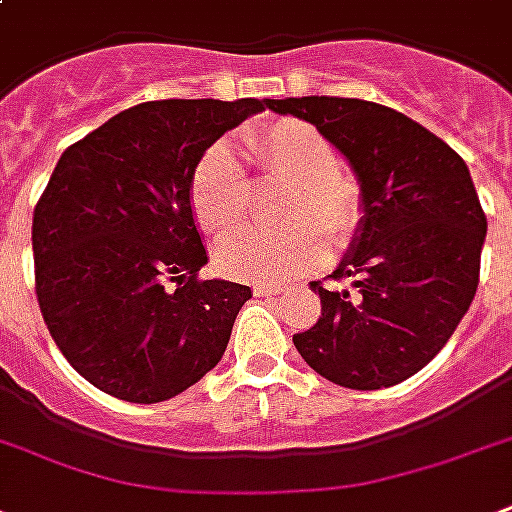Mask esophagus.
<instances>
[{
	"mask_svg": "<svg viewBox=\"0 0 512 512\" xmlns=\"http://www.w3.org/2000/svg\"><path fill=\"white\" fill-rule=\"evenodd\" d=\"M255 292L257 295H281L284 292V284H255Z\"/></svg>",
	"mask_w": 512,
	"mask_h": 512,
	"instance_id": "esophagus-1",
	"label": "esophagus"
}]
</instances>
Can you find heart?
Wrapping results in <instances>:
<instances>
[{
	"label": "heart",
	"mask_w": 512,
	"mask_h": 512,
	"mask_svg": "<svg viewBox=\"0 0 512 512\" xmlns=\"http://www.w3.org/2000/svg\"><path fill=\"white\" fill-rule=\"evenodd\" d=\"M244 148L263 170L292 180L281 201L289 223L232 233L215 247L217 268L236 279L284 281L324 255V236L342 244L356 233L361 188L337 170L332 143L316 127L279 119L244 135ZM191 209L207 233L236 231L249 212L247 177L228 143L209 146L193 167Z\"/></svg>",
	"instance_id": "obj_1"
}]
</instances>
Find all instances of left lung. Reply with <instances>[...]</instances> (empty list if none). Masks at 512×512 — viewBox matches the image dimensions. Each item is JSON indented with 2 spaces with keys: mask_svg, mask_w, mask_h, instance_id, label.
<instances>
[{
  "mask_svg": "<svg viewBox=\"0 0 512 512\" xmlns=\"http://www.w3.org/2000/svg\"><path fill=\"white\" fill-rule=\"evenodd\" d=\"M313 124L348 159L364 215L324 289L321 319L292 342L350 390L390 388L444 348L478 287L486 215L468 164L393 108L358 98L268 100Z\"/></svg>",
  "mask_w": 512,
  "mask_h": 512,
  "instance_id": "1",
  "label": "left lung"
}]
</instances>
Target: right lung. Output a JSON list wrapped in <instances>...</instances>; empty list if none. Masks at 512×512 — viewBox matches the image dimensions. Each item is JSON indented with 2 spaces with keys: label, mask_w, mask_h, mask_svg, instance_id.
Here are the masks:
<instances>
[{
  "label": "right lung",
  "mask_w": 512,
  "mask_h": 512,
  "mask_svg": "<svg viewBox=\"0 0 512 512\" xmlns=\"http://www.w3.org/2000/svg\"><path fill=\"white\" fill-rule=\"evenodd\" d=\"M268 100H151L63 151L34 209L36 297L68 364L108 396L159 404L215 369L252 289L201 281L191 175Z\"/></svg>",
  "instance_id": "1"
}]
</instances>
